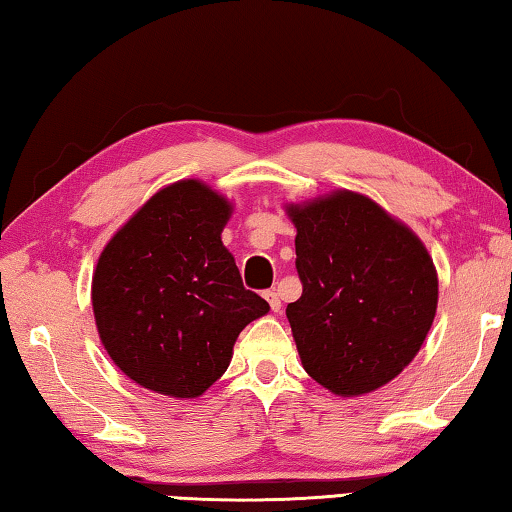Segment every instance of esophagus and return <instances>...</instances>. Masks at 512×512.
Listing matches in <instances>:
<instances>
[{
  "mask_svg": "<svg viewBox=\"0 0 512 512\" xmlns=\"http://www.w3.org/2000/svg\"><path fill=\"white\" fill-rule=\"evenodd\" d=\"M265 299H267V303H270V308H272L274 312L281 310V297H279V292H276V290H267V292H265Z\"/></svg>",
  "mask_w": 512,
  "mask_h": 512,
  "instance_id": "esophagus-1",
  "label": "esophagus"
}]
</instances>
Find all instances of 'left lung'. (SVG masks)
I'll return each mask as SVG.
<instances>
[{
  "label": "left lung",
  "instance_id": "8db88e82",
  "mask_svg": "<svg viewBox=\"0 0 512 512\" xmlns=\"http://www.w3.org/2000/svg\"><path fill=\"white\" fill-rule=\"evenodd\" d=\"M288 213L303 292L285 315L303 369L337 396L380 389L414 360L432 328V258L364 195L339 191Z\"/></svg>",
  "mask_w": 512,
  "mask_h": 512
}]
</instances>
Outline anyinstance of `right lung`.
Returning <instances> with one entry per match:
<instances>
[{"instance_id": "obj_1", "label": "right lung", "mask_w": 512, "mask_h": 512, "mask_svg": "<svg viewBox=\"0 0 512 512\" xmlns=\"http://www.w3.org/2000/svg\"><path fill=\"white\" fill-rule=\"evenodd\" d=\"M229 213V202L209 186L177 182L152 195L98 258V335L141 387L202 396L227 371L240 330L270 310L242 285L222 245Z\"/></svg>"}]
</instances>
